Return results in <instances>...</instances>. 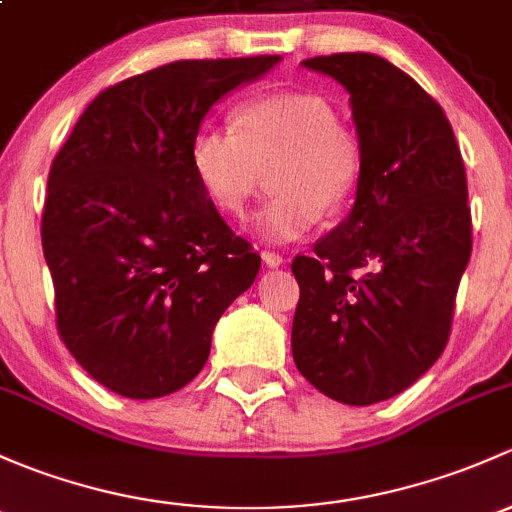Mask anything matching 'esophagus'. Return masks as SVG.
Wrapping results in <instances>:
<instances>
[{
    "instance_id": "obj_1",
    "label": "esophagus",
    "mask_w": 512,
    "mask_h": 512,
    "mask_svg": "<svg viewBox=\"0 0 512 512\" xmlns=\"http://www.w3.org/2000/svg\"><path fill=\"white\" fill-rule=\"evenodd\" d=\"M261 258H263V263H266L268 268L283 266V256L276 254V251H261Z\"/></svg>"
}]
</instances>
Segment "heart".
<instances>
[{
    "mask_svg": "<svg viewBox=\"0 0 512 512\" xmlns=\"http://www.w3.org/2000/svg\"><path fill=\"white\" fill-rule=\"evenodd\" d=\"M192 167L219 212L244 217L266 172L276 189L258 217L268 241L303 236L320 214L342 212L365 170L357 135L315 91H276L246 100L236 128L209 125L192 140Z\"/></svg>",
    "mask_w": 512,
    "mask_h": 512,
    "instance_id": "obj_1",
    "label": "heart"
}]
</instances>
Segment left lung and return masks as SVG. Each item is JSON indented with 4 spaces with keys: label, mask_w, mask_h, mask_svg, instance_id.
Wrapping results in <instances>:
<instances>
[{
    "label": "left lung",
    "mask_w": 512,
    "mask_h": 512,
    "mask_svg": "<svg viewBox=\"0 0 512 512\" xmlns=\"http://www.w3.org/2000/svg\"><path fill=\"white\" fill-rule=\"evenodd\" d=\"M347 88L365 155L355 207L291 268L298 372L367 407L412 387L444 352L471 258L463 157L441 105L374 54L303 61Z\"/></svg>",
    "instance_id": "left-lung-1"
}]
</instances>
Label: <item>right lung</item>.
I'll use <instances>...</instances> for the list:
<instances>
[{"label": "right lung", "instance_id": "right-lung-1", "mask_svg": "<svg viewBox=\"0 0 512 512\" xmlns=\"http://www.w3.org/2000/svg\"><path fill=\"white\" fill-rule=\"evenodd\" d=\"M281 56L175 61L98 93L51 162L41 246L56 328L110 392L155 399L204 367L214 325L261 256L192 167L204 115Z\"/></svg>", "mask_w": 512, "mask_h": 512}]
</instances>
